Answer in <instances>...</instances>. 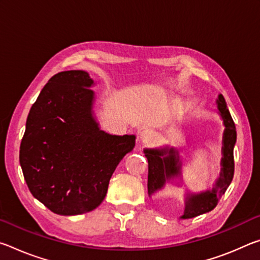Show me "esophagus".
Masks as SVG:
<instances>
[{"mask_svg": "<svg viewBox=\"0 0 260 260\" xmlns=\"http://www.w3.org/2000/svg\"><path fill=\"white\" fill-rule=\"evenodd\" d=\"M155 132L151 129H142L140 132V139L143 143H151L155 140Z\"/></svg>", "mask_w": 260, "mask_h": 260, "instance_id": "esophagus-1", "label": "esophagus"}]
</instances>
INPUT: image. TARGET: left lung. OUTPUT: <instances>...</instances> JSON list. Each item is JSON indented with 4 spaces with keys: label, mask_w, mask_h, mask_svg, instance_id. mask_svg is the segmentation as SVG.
<instances>
[{
    "label": "left lung",
    "mask_w": 260,
    "mask_h": 260,
    "mask_svg": "<svg viewBox=\"0 0 260 260\" xmlns=\"http://www.w3.org/2000/svg\"><path fill=\"white\" fill-rule=\"evenodd\" d=\"M218 111L225 125V132L222 138V158L220 177L215 181L212 190L202 191L200 193H189L186 197L184 212L182 219L197 217L212 211L218 204L221 195L225 193L227 188L234 177V146L236 142V128L230 111L227 109L226 101L220 94L217 100ZM148 159V192H153L165 186L166 181L181 174V165L179 152L174 148L162 149H144Z\"/></svg>",
    "instance_id": "8db88e82"
}]
</instances>
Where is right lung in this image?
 I'll return each instance as SVG.
<instances>
[{"label":"right lung","instance_id":"add662e5","mask_svg":"<svg viewBox=\"0 0 260 260\" xmlns=\"http://www.w3.org/2000/svg\"><path fill=\"white\" fill-rule=\"evenodd\" d=\"M94 80L86 71L55 74L29 110L19 161L32 195L54 213L76 215L102 203L109 181L135 135L100 128Z\"/></svg>","mask_w":260,"mask_h":260}]
</instances>
